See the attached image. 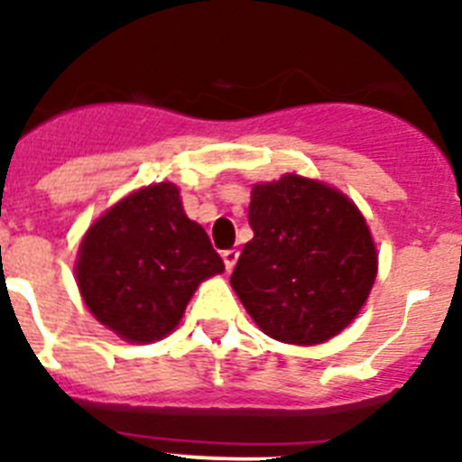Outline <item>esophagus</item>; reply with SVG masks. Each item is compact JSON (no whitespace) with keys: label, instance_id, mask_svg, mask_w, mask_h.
<instances>
[{"label":"esophagus","instance_id":"1","mask_svg":"<svg viewBox=\"0 0 462 462\" xmlns=\"http://www.w3.org/2000/svg\"><path fill=\"white\" fill-rule=\"evenodd\" d=\"M222 259H224V266H226V271H234L236 261H238V250H224Z\"/></svg>","mask_w":462,"mask_h":462}]
</instances>
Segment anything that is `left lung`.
<instances>
[{
  "label": "left lung",
  "instance_id": "left-lung-1",
  "mask_svg": "<svg viewBox=\"0 0 462 462\" xmlns=\"http://www.w3.org/2000/svg\"><path fill=\"white\" fill-rule=\"evenodd\" d=\"M250 226L231 287L266 336L319 345L356 319L377 277L361 210L342 191L296 173L252 187Z\"/></svg>",
  "mask_w": 462,
  "mask_h": 462
}]
</instances>
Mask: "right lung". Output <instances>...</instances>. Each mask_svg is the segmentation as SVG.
Listing matches in <instances>:
<instances>
[{
    "instance_id": "1",
    "label": "right lung",
    "mask_w": 462,
    "mask_h": 462,
    "mask_svg": "<svg viewBox=\"0 0 462 462\" xmlns=\"http://www.w3.org/2000/svg\"><path fill=\"white\" fill-rule=\"evenodd\" d=\"M224 271L173 182L125 196L88 228L76 261L80 296L126 342L162 340L180 324L203 280Z\"/></svg>"
}]
</instances>
